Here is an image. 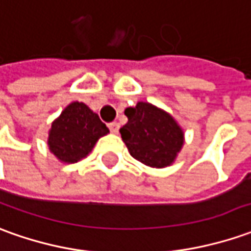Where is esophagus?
Listing matches in <instances>:
<instances>
[{"label":"esophagus","instance_id":"obj_1","mask_svg":"<svg viewBox=\"0 0 251 251\" xmlns=\"http://www.w3.org/2000/svg\"><path fill=\"white\" fill-rule=\"evenodd\" d=\"M108 129H110V132L114 133V134H117L119 132V125L117 122H111V124H108Z\"/></svg>","mask_w":251,"mask_h":251}]
</instances>
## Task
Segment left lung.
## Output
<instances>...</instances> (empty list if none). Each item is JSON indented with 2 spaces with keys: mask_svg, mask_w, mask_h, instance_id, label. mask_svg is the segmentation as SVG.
<instances>
[{
  "mask_svg": "<svg viewBox=\"0 0 251 251\" xmlns=\"http://www.w3.org/2000/svg\"><path fill=\"white\" fill-rule=\"evenodd\" d=\"M127 124L119 132L134 159L151 168H165L175 161L184 143L183 130L168 112L140 101L125 110Z\"/></svg>",
  "mask_w": 251,
  "mask_h": 251,
  "instance_id": "8db88e82",
  "label": "left lung"
}]
</instances>
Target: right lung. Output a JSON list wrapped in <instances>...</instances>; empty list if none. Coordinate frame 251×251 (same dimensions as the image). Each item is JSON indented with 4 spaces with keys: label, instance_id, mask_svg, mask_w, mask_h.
I'll return each instance as SVG.
<instances>
[{
    "label": "right lung",
    "instance_id": "obj_1",
    "mask_svg": "<svg viewBox=\"0 0 251 251\" xmlns=\"http://www.w3.org/2000/svg\"><path fill=\"white\" fill-rule=\"evenodd\" d=\"M108 132L96 112L86 104L74 101L52 124L48 144L57 159L74 163L89 154L97 140Z\"/></svg>",
    "mask_w": 251,
    "mask_h": 251
}]
</instances>
